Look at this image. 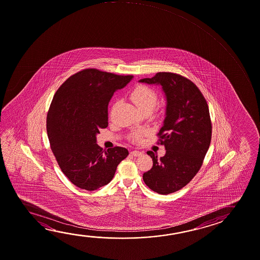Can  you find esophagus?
<instances>
[{
  "instance_id": "34e87169",
  "label": "esophagus",
  "mask_w": 260,
  "mask_h": 260,
  "mask_svg": "<svg viewBox=\"0 0 260 260\" xmlns=\"http://www.w3.org/2000/svg\"><path fill=\"white\" fill-rule=\"evenodd\" d=\"M131 154H132V155H133V156H135V157H139V156H141V155L143 154V152H141V151H139V150H133V151H132V152H131Z\"/></svg>"
}]
</instances>
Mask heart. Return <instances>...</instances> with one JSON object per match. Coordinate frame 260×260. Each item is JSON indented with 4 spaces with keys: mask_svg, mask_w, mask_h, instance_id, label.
Wrapping results in <instances>:
<instances>
[{
    "mask_svg": "<svg viewBox=\"0 0 260 260\" xmlns=\"http://www.w3.org/2000/svg\"><path fill=\"white\" fill-rule=\"evenodd\" d=\"M132 102L135 103L139 110L143 111L148 108H152L156 106L157 102V96L154 89L149 88L148 86L139 85L132 90L131 94ZM144 132H137L133 135L134 140H140L141 137L144 135Z\"/></svg>",
    "mask_w": 260,
    "mask_h": 260,
    "instance_id": "1",
    "label": "heart"
}]
</instances>
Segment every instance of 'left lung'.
I'll return each instance as SVG.
<instances>
[{
	"mask_svg": "<svg viewBox=\"0 0 260 260\" xmlns=\"http://www.w3.org/2000/svg\"><path fill=\"white\" fill-rule=\"evenodd\" d=\"M139 82L161 86L166 100L158 133L166 153L157 159L154 152H147L153 166L143 180L153 191L167 195L185 187L200 171L211 141L209 107L198 87L179 74L158 73Z\"/></svg>",
	"mask_w": 260,
	"mask_h": 260,
	"instance_id": "obj_1",
	"label": "left lung"
}]
</instances>
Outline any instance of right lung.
<instances>
[{"label":"right lung","instance_id":"add662e5","mask_svg":"<svg viewBox=\"0 0 260 260\" xmlns=\"http://www.w3.org/2000/svg\"><path fill=\"white\" fill-rule=\"evenodd\" d=\"M132 79L87 69L56 91L48 112V138L60 170L76 187L92 191L110 183L128 156L122 147L103 150L97 135L108 126L111 97Z\"/></svg>","mask_w":260,"mask_h":260}]
</instances>
